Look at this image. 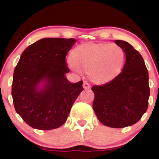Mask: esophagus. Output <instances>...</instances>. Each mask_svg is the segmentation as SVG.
Returning <instances> with one entry per match:
<instances>
[{"label": "esophagus", "mask_w": 159, "mask_h": 159, "mask_svg": "<svg viewBox=\"0 0 159 159\" xmlns=\"http://www.w3.org/2000/svg\"><path fill=\"white\" fill-rule=\"evenodd\" d=\"M83 87L85 89V90H88V89L90 88V84H89L88 82H87V81H84Z\"/></svg>", "instance_id": "34e87169"}]
</instances>
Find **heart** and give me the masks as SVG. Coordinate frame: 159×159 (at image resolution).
<instances>
[{
    "label": "heart",
    "mask_w": 159,
    "mask_h": 159,
    "mask_svg": "<svg viewBox=\"0 0 159 159\" xmlns=\"http://www.w3.org/2000/svg\"><path fill=\"white\" fill-rule=\"evenodd\" d=\"M126 60L124 49L111 44H84L73 52V58L68 60L69 66L75 72H87L95 82L110 81L123 70Z\"/></svg>",
    "instance_id": "1"
}]
</instances>
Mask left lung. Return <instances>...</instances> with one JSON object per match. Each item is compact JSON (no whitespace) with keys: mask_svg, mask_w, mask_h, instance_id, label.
Masks as SVG:
<instances>
[{"mask_svg":"<svg viewBox=\"0 0 159 159\" xmlns=\"http://www.w3.org/2000/svg\"><path fill=\"white\" fill-rule=\"evenodd\" d=\"M115 43L125 51V66L113 80L93 86V107L103 125L124 128L139 121L147 110L149 74L143 57L133 46L123 40H115Z\"/></svg>","mask_w":159,"mask_h":159,"instance_id":"obj_1","label":"left lung"}]
</instances>
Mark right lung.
Instances as JSON below:
<instances>
[{
    "label": "right lung",
    "mask_w": 159,
    "mask_h": 159,
    "mask_svg": "<svg viewBox=\"0 0 159 159\" xmlns=\"http://www.w3.org/2000/svg\"><path fill=\"white\" fill-rule=\"evenodd\" d=\"M75 42L44 38L21 54L14 69L12 96L16 111L30 127L51 130L61 126L84 90L83 81L72 84L65 76L69 72L66 57Z\"/></svg>",
    "instance_id": "add662e5"
}]
</instances>
